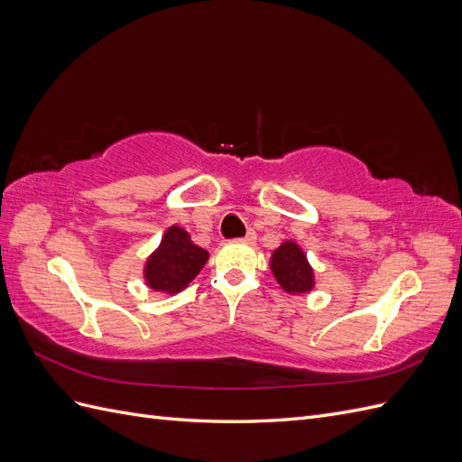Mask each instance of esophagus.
<instances>
[{
    "instance_id": "esophagus-1",
    "label": "esophagus",
    "mask_w": 462,
    "mask_h": 462,
    "mask_svg": "<svg viewBox=\"0 0 462 462\" xmlns=\"http://www.w3.org/2000/svg\"><path fill=\"white\" fill-rule=\"evenodd\" d=\"M241 241H245V243H254L256 241V233L253 231V229H250L245 236H243V239Z\"/></svg>"
}]
</instances>
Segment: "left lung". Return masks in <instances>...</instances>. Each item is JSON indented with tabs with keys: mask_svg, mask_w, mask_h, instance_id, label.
Here are the masks:
<instances>
[{
	"mask_svg": "<svg viewBox=\"0 0 462 462\" xmlns=\"http://www.w3.org/2000/svg\"><path fill=\"white\" fill-rule=\"evenodd\" d=\"M272 272L287 292H309L314 287V273L306 254L295 243H283L272 256Z\"/></svg>",
	"mask_w": 462,
	"mask_h": 462,
	"instance_id": "left-lung-1",
	"label": "left lung"
}]
</instances>
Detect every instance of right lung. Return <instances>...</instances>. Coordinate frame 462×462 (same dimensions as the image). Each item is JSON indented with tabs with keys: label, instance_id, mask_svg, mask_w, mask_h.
Segmentation results:
<instances>
[{
	"label": "right lung",
	"instance_id": "add662e5",
	"mask_svg": "<svg viewBox=\"0 0 462 462\" xmlns=\"http://www.w3.org/2000/svg\"><path fill=\"white\" fill-rule=\"evenodd\" d=\"M206 262V250L194 245L185 229L173 226L165 231L160 248L146 262V283L153 291L173 295L197 277Z\"/></svg>",
	"mask_w": 462,
	"mask_h": 462
}]
</instances>
